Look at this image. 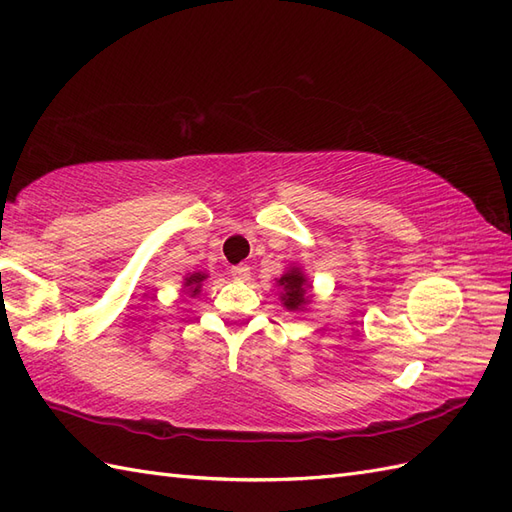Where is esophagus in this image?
Returning a JSON list of instances; mask_svg holds the SVG:
<instances>
[{
	"instance_id": "obj_1",
	"label": "esophagus",
	"mask_w": 512,
	"mask_h": 512,
	"mask_svg": "<svg viewBox=\"0 0 512 512\" xmlns=\"http://www.w3.org/2000/svg\"><path fill=\"white\" fill-rule=\"evenodd\" d=\"M231 274H233V277L238 279V281H248V279H251V268H248L246 264L233 266V268H231Z\"/></svg>"
}]
</instances>
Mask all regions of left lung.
<instances>
[{
	"label": "left lung",
	"mask_w": 512,
	"mask_h": 512,
	"mask_svg": "<svg viewBox=\"0 0 512 512\" xmlns=\"http://www.w3.org/2000/svg\"><path fill=\"white\" fill-rule=\"evenodd\" d=\"M277 285L281 287V303L285 309L290 311H300L305 309V305L309 303V290L311 283L307 281L305 272L292 266L287 270L281 279H277Z\"/></svg>",
	"instance_id": "8db88e82"
}]
</instances>
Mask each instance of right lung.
Wrapping results in <instances>:
<instances>
[{"label": "right lung", "instance_id": "add662e5", "mask_svg": "<svg viewBox=\"0 0 512 512\" xmlns=\"http://www.w3.org/2000/svg\"><path fill=\"white\" fill-rule=\"evenodd\" d=\"M205 279H207L205 272H192V274H188V277L183 279V287H186V294H190V296L199 294Z\"/></svg>", "mask_w": 512, "mask_h": 512}]
</instances>
